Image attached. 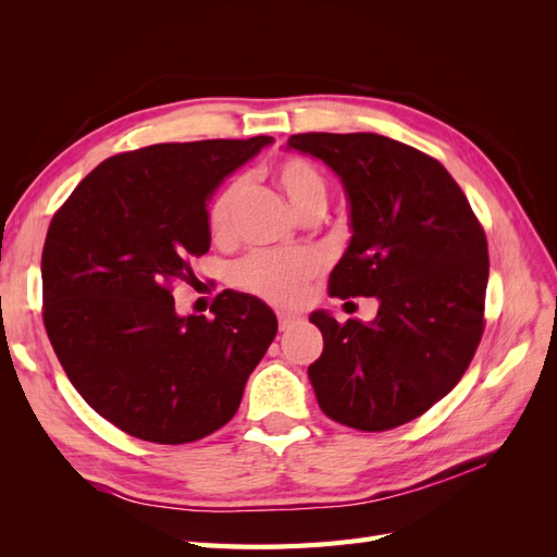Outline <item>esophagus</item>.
I'll use <instances>...</instances> for the list:
<instances>
[{
    "label": "esophagus",
    "mask_w": 557,
    "mask_h": 557,
    "mask_svg": "<svg viewBox=\"0 0 557 557\" xmlns=\"http://www.w3.org/2000/svg\"><path fill=\"white\" fill-rule=\"evenodd\" d=\"M297 320H299V318H297L295 313H285V311H281V313H278V330H281V332L290 330V327L297 323Z\"/></svg>",
    "instance_id": "34e87169"
}]
</instances>
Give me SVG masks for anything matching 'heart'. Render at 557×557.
<instances>
[{
    "mask_svg": "<svg viewBox=\"0 0 557 557\" xmlns=\"http://www.w3.org/2000/svg\"><path fill=\"white\" fill-rule=\"evenodd\" d=\"M276 183L299 215L313 207H325V178L307 160H283L276 166ZM244 190V181L237 178L213 197L207 215L213 239L227 242L232 237L234 213H237ZM320 267H323V260L315 250H260L234 267L232 278L239 288L272 301V305L293 307L305 297L307 285L320 272Z\"/></svg>",
    "mask_w": 557,
    "mask_h": 557,
    "instance_id": "obj_1",
    "label": "heart"
}]
</instances>
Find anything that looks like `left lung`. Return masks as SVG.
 Returning <instances> with one entry per match:
<instances>
[{
  "label": "left lung",
  "instance_id": "obj_1",
  "mask_svg": "<svg viewBox=\"0 0 557 557\" xmlns=\"http://www.w3.org/2000/svg\"><path fill=\"white\" fill-rule=\"evenodd\" d=\"M285 150L323 160L348 199L352 237L334 297H376L369 323L313 311L323 352L309 381L325 416L383 432L423 416L462 379L483 334L487 242L444 164L372 132L293 134Z\"/></svg>",
  "mask_w": 557,
  "mask_h": 557
}]
</instances>
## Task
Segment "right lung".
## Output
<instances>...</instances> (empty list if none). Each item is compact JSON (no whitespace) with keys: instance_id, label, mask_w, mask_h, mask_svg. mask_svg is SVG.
Listing matches in <instances>:
<instances>
[{"instance_id":"add662e5","label":"right lung","mask_w":557,"mask_h":557,"mask_svg":"<svg viewBox=\"0 0 557 557\" xmlns=\"http://www.w3.org/2000/svg\"><path fill=\"white\" fill-rule=\"evenodd\" d=\"M272 137L156 144L104 160L50 221L44 325L90 407L153 444L197 442L237 413L278 323L258 297L223 290L178 315L176 278L211 246L209 199Z\"/></svg>"}]
</instances>
